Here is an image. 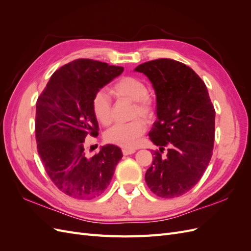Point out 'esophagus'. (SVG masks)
Listing matches in <instances>:
<instances>
[{
	"instance_id": "1",
	"label": "esophagus",
	"mask_w": 251,
	"mask_h": 251,
	"mask_svg": "<svg viewBox=\"0 0 251 251\" xmlns=\"http://www.w3.org/2000/svg\"><path fill=\"white\" fill-rule=\"evenodd\" d=\"M135 150L134 149H123V154L125 156H127V155H131V154H134L135 153Z\"/></svg>"
}]
</instances>
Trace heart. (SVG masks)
Listing matches in <instances>:
<instances>
[{
	"label": "heart",
	"mask_w": 251,
	"mask_h": 251,
	"mask_svg": "<svg viewBox=\"0 0 251 251\" xmlns=\"http://www.w3.org/2000/svg\"><path fill=\"white\" fill-rule=\"evenodd\" d=\"M110 93L118 100L133 102L132 118L140 116L150 121L154 118L156 104L154 98L148 92V87L141 78L136 76H123L110 87ZM96 119L103 126H109L113 121V105L109 95L104 91H98L92 101ZM147 131L146 121L141 119L131 123L120 124L112 126L105 132L104 138L108 142L123 148H132L140 136Z\"/></svg>",
	"instance_id": "b5f03b06"
}]
</instances>
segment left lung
<instances>
[{
	"label": "left lung",
	"mask_w": 251,
	"mask_h": 251,
	"mask_svg": "<svg viewBox=\"0 0 251 251\" xmlns=\"http://www.w3.org/2000/svg\"><path fill=\"white\" fill-rule=\"evenodd\" d=\"M135 71L147 75L157 102V120L149 136L159 151H154L146 182L158 197L176 198L198 183L210 161L215 108L199 75L177 60H150ZM165 146L168 151L163 157Z\"/></svg>",
	"instance_id": "obj_1"
}]
</instances>
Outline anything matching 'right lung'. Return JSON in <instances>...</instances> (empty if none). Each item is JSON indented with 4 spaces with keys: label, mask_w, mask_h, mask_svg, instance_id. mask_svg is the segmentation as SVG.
I'll list each match as a JSON object with an SVG mask.
<instances>
[{
    "label": "right lung",
    "mask_w": 251,
    "mask_h": 251,
    "mask_svg": "<svg viewBox=\"0 0 251 251\" xmlns=\"http://www.w3.org/2000/svg\"><path fill=\"white\" fill-rule=\"evenodd\" d=\"M124 72V67L79 58L52 74L36 101L35 139L44 168L54 185L75 199L100 196L110 184L121 150L107 144L93 157L85 151L88 135L96 137L94 95Z\"/></svg>",
    "instance_id": "add662e5"
}]
</instances>
